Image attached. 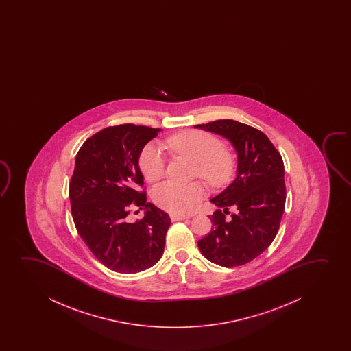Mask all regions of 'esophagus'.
<instances>
[{
  "label": "esophagus",
  "instance_id": "1",
  "mask_svg": "<svg viewBox=\"0 0 351 351\" xmlns=\"http://www.w3.org/2000/svg\"><path fill=\"white\" fill-rule=\"evenodd\" d=\"M189 216H183V215H175V213H171L170 215V219L173 221H184V219H188Z\"/></svg>",
  "mask_w": 351,
  "mask_h": 351
}]
</instances>
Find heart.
I'll return each instance as SVG.
<instances>
[{"mask_svg":"<svg viewBox=\"0 0 351 351\" xmlns=\"http://www.w3.org/2000/svg\"><path fill=\"white\" fill-rule=\"evenodd\" d=\"M165 145L173 154L197 160V175H200L215 187L224 186L235 173V156L229 149H224L221 140L211 133L197 130H183L168 138ZM139 168L149 182L163 178L165 157L157 145L145 146L140 154ZM205 193L206 187L200 181L191 183L167 181L154 188L152 197L164 210L186 215L195 208L205 197Z\"/></svg>","mask_w":351,"mask_h":351,"instance_id":"obj_1","label":"heart"}]
</instances>
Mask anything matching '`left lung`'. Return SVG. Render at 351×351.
Here are the masks:
<instances>
[{
  "label": "left lung",
  "instance_id": "1",
  "mask_svg": "<svg viewBox=\"0 0 351 351\" xmlns=\"http://www.w3.org/2000/svg\"><path fill=\"white\" fill-rule=\"evenodd\" d=\"M194 127L230 140L239 156L235 181L211 200L219 208L208 216L213 226L197 241L199 250L223 267L247 264L267 250L278 232L287 197L283 159L254 127L234 120Z\"/></svg>",
  "mask_w": 351,
  "mask_h": 351
}]
</instances>
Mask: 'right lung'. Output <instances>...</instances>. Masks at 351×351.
<instances>
[{"instance_id": "1", "label": "right lung", "mask_w": 351, "mask_h": 351, "mask_svg": "<svg viewBox=\"0 0 351 351\" xmlns=\"http://www.w3.org/2000/svg\"><path fill=\"white\" fill-rule=\"evenodd\" d=\"M159 128L132 123L99 130L82 144L69 182L73 221L92 254L108 269L136 274L163 254L170 217L146 202L139 156ZM144 208L135 223L126 217Z\"/></svg>"}]
</instances>
